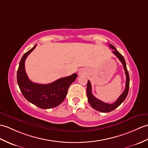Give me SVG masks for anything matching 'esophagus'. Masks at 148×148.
I'll return each instance as SVG.
<instances>
[{
	"label": "esophagus",
	"instance_id": "obj_1",
	"mask_svg": "<svg viewBox=\"0 0 148 148\" xmlns=\"http://www.w3.org/2000/svg\"><path fill=\"white\" fill-rule=\"evenodd\" d=\"M86 73V71L84 69H81L78 72V74L79 75H82V74H85Z\"/></svg>",
	"mask_w": 148,
	"mask_h": 148
}]
</instances>
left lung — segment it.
<instances>
[{
    "label": "left lung",
    "instance_id": "obj_1",
    "mask_svg": "<svg viewBox=\"0 0 148 148\" xmlns=\"http://www.w3.org/2000/svg\"><path fill=\"white\" fill-rule=\"evenodd\" d=\"M109 46L113 50V53L115 54L116 56V57H117L120 60V61L121 62L123 66V69H124L125 74L126 76L125 90L123 91V92L121 94V95L120 96L119 98L116 99L114 103H113L112 104H110V103H105L103 101L99 100V99L95 97L92 94L91 84L90 81H88V84H87V97H88V100L89 103L90 104L91 107L92 108H94L95 110H96L101 112H105V113H107V112L113 111V110H115V108H117L118 106L125 100V99L126 98L127 96L128 92H129V82H130L129 74L127 69V66H126L124 58H123V57L122 56V55L119 52L114 46L112 45L111 44H109Z\"/></svg>",
    "mask_w": 148,
    "mask_h": 148
}]
</instances>
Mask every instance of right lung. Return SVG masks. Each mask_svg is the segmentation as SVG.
Masks as SVG:
<instances>
[{"label": "right lung", "instance_id": "right-lung-1", "mask_svg": "<svg viewBox=\"0 0 148 148\" xmlns=\"http://www.w3.org/2000/svg\"><path fill=\"white\" fill-rule=\"evenodd\" d=\"M36 47V45L24 54L21 59L17 72V81L24 97L29 102L42 109L56 107L66 98L69 88L77 75L73 74L47 84L35 83L29 80L25 71V60Z\"/></svg>", "mask_w": 148, "mask_h": 148}]
</instances>
